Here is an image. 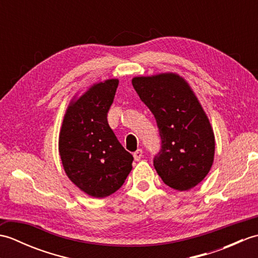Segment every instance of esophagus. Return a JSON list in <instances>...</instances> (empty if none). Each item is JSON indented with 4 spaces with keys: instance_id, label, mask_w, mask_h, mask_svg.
Returning <instances> with one entry per match:
<instances>
[{
    "instance_id": "esophagus-1",
    "label": "esophagus",
    "mask_w": 258,
    "mask_h": 258,
    "mask_svg": "<svg viewBox=\"0 0 258 258\" xmlns=\"http://www.w3.org/2000/svg\"><path fill=\"white\" fill-rule=\"evenodd\" d=\"M133 156H134V160H135V161H140L141 158H142V156H143V151H142L141 149H139L138 151L134 152Z\"/></svg>"
}]
</instances>
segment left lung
I'll return each instance as SVG.
<instances>
[{"label": "left lung", "mask_w": 258, "mask_h": 258, "mask_svg": "<svg viewBox=\"0 0 258 258\" xmlns=\"http://www.w3.org/2000/svg\"><path fill=\"white\" fill-rule=\"evenodd\" d=\"M132 84L160 131L162 146L154 157L157 174L174 189L195 187L213 165L215 138L193 90L175 73L138 76Z\"/></svg>", "instance_id": "8db88e82"}]
</instances>
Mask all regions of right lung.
Masks as SVG:
<instances>
[{"label":"right lung","instance_id":"right-lung-1","mask_svg":"<svg viewBox=\"0 0 258 258\" xmlns=\"http://www.w3.org/2000/svg\"><path fill=\"white\" fill-rule=\"evenodd\" d=\"M117 86L116 79L93 84L70 103L59 132L65 173L81 190L96 199L115 193L132 171V154L107 123Z\"/></svg>","mask_w":258,"mask_h":258}]
</instances>
